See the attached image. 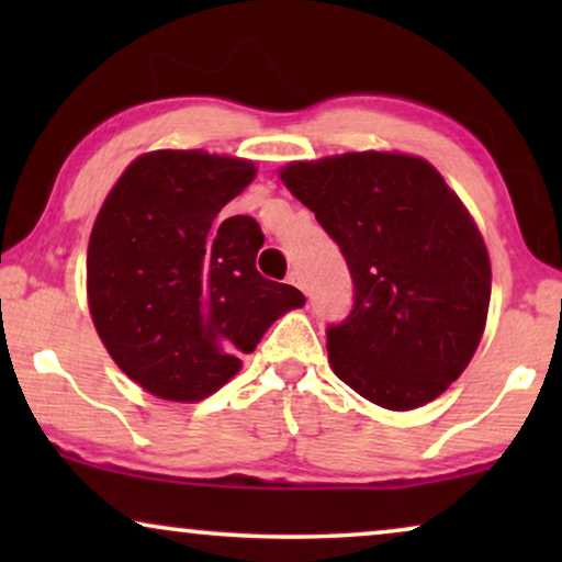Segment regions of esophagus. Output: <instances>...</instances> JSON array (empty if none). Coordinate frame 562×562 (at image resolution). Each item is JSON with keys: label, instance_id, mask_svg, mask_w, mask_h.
Masks as SVG:
<instances>
[{"label": "esophagus", "instance_id": "34e87169", "mask_svg": "<svg viewBox=\"0 0 562 562\" xmlns=\"http://www.w3.org/2000/svg\"><path fill=\"white\" fill-rule=\"evenodd\" d=\"M289 283H291V286H296V289L304 291V279H302V273H299V271H291L289 273Z\"/></svg>", "mask_w": 562, "mask_h": 562}]
</instances>
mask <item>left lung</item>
Wrapping results in <instances>:
<instances>
[{
  "label": "left lung",
  "mask_w": 562,
  "mask_h": 562,
  "mask_svg": "<svg viewBox=\"0 0 562 562\" xmlns=\"http://www.w3.org/2000/svg\"><path fill=\"white\" fill-rule=\"evenodd\" d=\"M340 245L356 299L327 327L335 375L383 409L432 402L465 371L491 299V263L475 222L427 160L345 153L281 171Z\"/></svg>",
  "instance_id": "8db88e82"
}]
</instances>
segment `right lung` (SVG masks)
Segmentation results:
<instances>
[{
  "label": "right lung",
  "mask_w": 562,
  "mask_h": 562,
  "mask_svg": "<svg viewBox=\"0 0 562 562\" xmlns=\"http://www.w3.org/2000/svg\"><path fill=\"white\" fill-rule=\"evenodd\" d=\"M256 176L204 150L145 153L114 183L87 252L91 319L114 363L153 396L199 402L240 371L283 312L304 304L258 273L248 214L220 212Z\"/></svg>",
  "instance_id": "obj_1"
}]
</instances>
